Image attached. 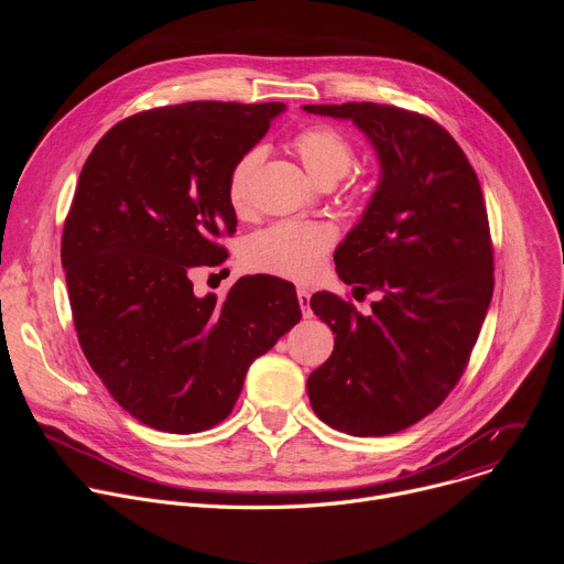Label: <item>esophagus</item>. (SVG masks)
I'll list each match as a JSON object with an SVG mask.
<instances>
[{
    "label": "esophagus",
    "mask_w": 564,
    "mask_h": 564,
    "mask_svg": "<svg viewBox=\"0 0 564 564\" xmlns=\"http://www.w3.org/2000/svg\"><path fill=\"white\" fill-rule=\"evenodd\" d=\"M296 299H299V305H301L303 316H305V318L314 316V312H312V307H310V292L303 290V288H299V290H296Z\"/></svg>",
    "instance_id": "1"
}]
</instances>
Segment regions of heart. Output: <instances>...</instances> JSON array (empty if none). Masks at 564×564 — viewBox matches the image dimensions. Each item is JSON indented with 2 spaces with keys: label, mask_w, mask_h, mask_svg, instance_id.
<instances>
[{
  "label": "heart",
  "mask_w": 564,
  "mask_h": 564,
  "mask_svg": "<svg viewBox=\"0 0 564 564\" xmlns=\"http://www.w3.org/2000/svg\"><path fill=\"white\" fill-rule=\"evenodd\" d=\"M292 147L305 170L324 185L346 176L355 163V144L337 127L307 124L292 135ZM263 151L252 147L240 153L227 174V198L236 214L252 209V181ZM337 231L328 223L281 220L257 231L246 246L243 261L250 270L292 279L312 281L326 265L335 246Z\"/></svg>",
  "instance_id": "b5f03b06"
}]
</instances>
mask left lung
<instances>
[{
	"instance_id": "left-lung-1",
	"label": "left lung",
	"mask_w": 564,
	"mask_h": 564,
	"mask_svg": "<svg viewBox=\"0 0 564 564\" xmlns=\"http://www.w3.org/2000/svg\"><path fill=\"white\" fill-rule=\"evenodd\" d=\"M348 118L375 144L381 181L335 252L344 283L379 292L368 316L330 292L310 307L337 335L307 377L328 426L381 437L433 413L464 375L494 296L485 196L466 153L433 118L392 105H305Z\"/></svg>"
}]
</instances>
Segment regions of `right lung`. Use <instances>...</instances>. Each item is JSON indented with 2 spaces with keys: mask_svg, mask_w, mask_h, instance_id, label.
Listing matches in <instances>:
<instances>
[{
  "mask_svg": "<svg viewBox=\"0 0 564 564\" xmlns=\"http://www.w3.org/2000/svg\"><path fill=\"white\" fill-rule=\"evenodd\" d=\"M281 102L198 100L140 111L89 153L62 231L79 348L142 424L200 433L220 424L250 364L301 318L294 285L238 279L198 299L189 272L220 265L236 231L234 160L270 129Z\"/></svg>",
  "mask_w": 564,
  "mask_h": 564,
  "instance_id": "obj_1",
  "label": "right lung"
}]
</instances>
